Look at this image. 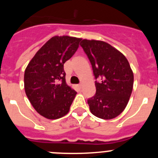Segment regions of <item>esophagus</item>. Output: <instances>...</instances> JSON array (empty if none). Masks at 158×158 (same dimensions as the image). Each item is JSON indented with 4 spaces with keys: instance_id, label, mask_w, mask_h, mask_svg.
Wrapping results in <instances>:
<instances>
[{
    "instance_id": "1",
    "label": "esophagus",
    "mask_w": 158,
    "mask_h": 158,
    "mask_svg": "<svg viewBox=\"0 0 158 158\" xmlns=\"http://www.w3.org/2000/svg\"><path fill=\"white\" fill-rule=\"evenodd\" d=\"M77 86H78V88H80V89H81L82 84H79V85H77Z\"/></svg>"
}]
</instances>
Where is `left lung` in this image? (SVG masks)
Listing matches in <instances>:
<instances>
[{
  "mask_svg": "<svg viewBox=\"0 0 158 158\" xmlns=\"http://www.w3.org/2000/svg\"><path fill=\"white\" fill-rule=\"evenodd\" d=\"M81 47L89 58L96 81V93L88 100L92 114L111 119L127 105L134 84V74L126 57L107 43L83 40Z\"/></svg>",
  "mask_w": 158,
  "mask_h": 158,
  "instance_id": "obj_1",
  "label": "left lung"
}]
</instances>
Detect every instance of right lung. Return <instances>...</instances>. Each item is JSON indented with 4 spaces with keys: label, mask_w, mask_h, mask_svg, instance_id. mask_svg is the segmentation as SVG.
<instances>
[{
    "label": "right lung",
    "mask_w": 158,
    "mask_h": 158,
    "mask_svg": "<svg viewBox=\"0 0 158 158\" xmlns=\"http://www.w3.org/2000/svg\"><path fill=\"white\" fill-rule=\"evenodd\" d=\"M81 39L54 36L37 51L24 72V89L35 111L49 119L69 112L77 92L67 85L64 63L75 54Z\"/></svg>",
    "instance_id": "1"
}]
</instances>
